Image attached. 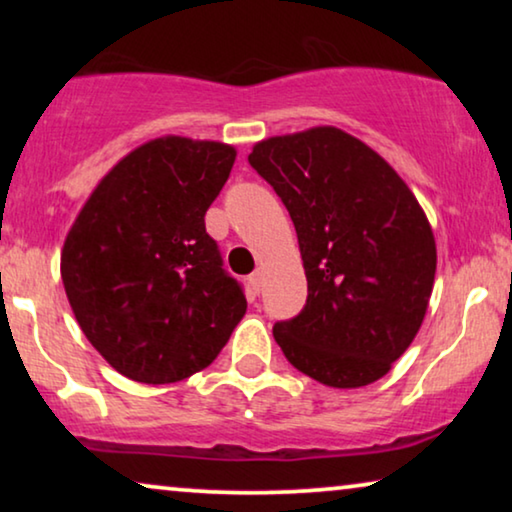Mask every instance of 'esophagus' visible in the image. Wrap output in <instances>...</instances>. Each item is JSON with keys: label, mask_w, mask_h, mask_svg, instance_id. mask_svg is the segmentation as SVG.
<instances>
[{"label": "esophagus", "mask_w": 512, "mask_h": 512, "mask_svg": "<svg viewBox=\"0 0 512 512\" xmlns=\"http://www.w3.org/2000/svg\"><path fill=\"white\" fill-rule=\"evenodd\" d=\"M261 284H263V275H261V270H256L254 275L249 277V286H251V291H254V293L261 291Z\"/></svg>", "instance_id": "esophagus-1"}]
</instances>
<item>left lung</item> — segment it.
Segmentation results:
<instances>
[{
    "mask_svg": "<svg viewBox=\"0 0 512 512\" xmlns=\"http://www.w3.org/2000/svg\"><path fill=\"white\" fill-rule=\"evenodd\" d=\"M249 163L289 209L307 277L298 317L272 328L326 387L380 380L422 326L436 277L431 223L394 167L333 125L254 144Z\"/></svg>",
    "mask_w": 512,
    "mask_h": 512,
    "instance_id": "left-lung-1",
    "label": "left lung"
}]
</instances>
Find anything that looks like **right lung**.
<instances>
[{"label": "right lung", "instance_id": "right-lung-1", "mask_svg": "<svg viewBox=\"0 0 512 512\" xmlns=\"http://www.w3.org/2000/svg\"><path fill=\"white\" fill-rule=\"evenodd\" d=\"M230 144L167 135L104 174L60 256L65 293L104 361L142 384L207 368L247 312L205 214L233 170Z\"/></svg>", "mask_w": 512, "mask_h": 512}]
</instances>
